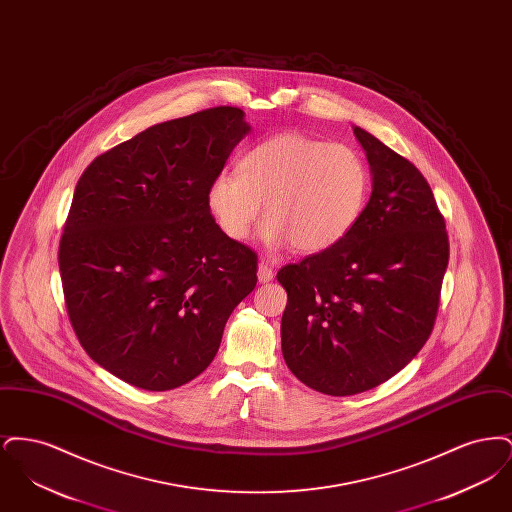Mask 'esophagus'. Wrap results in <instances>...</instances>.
Masks as SVG:
<instances>
[{
	"label": "esophagus",
	"mask_w": 512,
	"mask_h": 512,
	"mask_svg": "<svg viewBox=\"0 0 512 512\" xmlns=\"http://www.w3.org/2000/svg\"><path fill=\"white\" fill-rule=\"evenodd\" d=\"M257 278H259V282H261V284H267V282H270V280L274 278V270L270 268L268 263L261 261V263H259V268H257Z\"/></svg>",
	"instance_id": "obj_1"
}]
</instances>
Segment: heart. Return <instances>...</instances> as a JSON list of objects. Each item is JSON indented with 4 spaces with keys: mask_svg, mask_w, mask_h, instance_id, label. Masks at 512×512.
<instances>
[{
    "mask_svg": "<svg viewBox=\"0 0 512 512\" xmlns=\"http://www.w3.org/2000/svg\"><path fill=\"white\" fill-rule=\"evenodd\" d=\"M368 186L355 149L286 132L245 151L238 174H217L207 205L228 238L244 240L263 203L265 244L292 242L299 253H320L340 244L361 219Z\"/></svg>",
    "mask_w": 512,
    "mask_h": 512,
    "instance_id": "obj_1",
    "label": "heart"
}]
</instances>
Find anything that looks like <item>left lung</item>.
<instances>
[{"mask_svg": "<svg viewBox=\"0 0 512 512\" xmlns=\"http://www.w3.org/2000/svg\"><path fill=\"white\" fill-rule=\"evenodd\" d=\"M372 174L361 219L340 244L280 268L288 292L282 353L326 395L372 390L409 365L430 338L449 263L445 220L411 161L353 128Z\"/></svg>", "mask_w": 512, "mask_h": 512, "instance_id": "1", "label": "left lung"}]
</instances>
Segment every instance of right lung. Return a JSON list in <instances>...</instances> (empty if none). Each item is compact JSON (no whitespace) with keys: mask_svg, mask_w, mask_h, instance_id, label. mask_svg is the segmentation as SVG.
I'll return each instance as SVG.
<instances>
[{"mask_svg":"<svg viewBox=\"0 0 512 512\" xmlns=\"http://www.w3.org/2000/svg\"><path fill=\"white\" fill-rule=\"evenodd\" d=\"M244 117L224 105L149 126L96 157L74 188L59 244L69 320L84 351L136 388L199 376L257 284V253L207 205L251 130Z\"/></svg>","mask_w":512,"mask_h":512,"instance_id":"add662e5","label":"right lung"}]
</instances>
